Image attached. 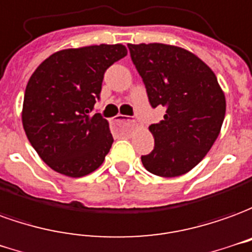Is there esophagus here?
I'll list each match as a JSON object with an SVG mask.
<instances>
[{"label": "esophagus", "instance_id": "obj_1", "mask_svg": "<svg viewBox=\"0 0 252 252\" xmlns=\"http://www.w3.org/2000/svg\"><path fill=\"white\" fill-rule=\"evenodd\" d=\"M129 123L130 126H133L135 123V119H130V118L125 117V115H117L114 119V123Z\"/></svg>", "mask_w": 252, "mask_h": 252}]
</instances>
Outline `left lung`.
<instances>
[{
    "label": "left lung",
    "instance_id": "1",
    "mask_svg": "<svg viewBox=\"0 0 252 252\" xmlns=\"http://www.w3.org/2000/svg\"><path fill=\"white\" fill-rule=\"evenodd\" d=\"M153 108L165 107L149 126L155 148L141 161L151 174L189 172L210 151L225 117V96L213 70L190 51L163 43L127 44Z\"/></svg>",
    "mask_w": 252,
    "mask_h": 252
}]
</instances>
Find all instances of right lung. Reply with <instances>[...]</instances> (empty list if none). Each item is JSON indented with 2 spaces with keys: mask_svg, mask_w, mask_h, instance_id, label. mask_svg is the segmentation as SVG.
<instances>
[{
  "mask_svg": "<svg viewBox=\"0 0 252 252\" xmlns=\"http://www.w3.org/2000/svg\"><path fill=\"white\" fill-rule=\"evenodd\" d=\"M126 55L123 44L61 50L32 73L24 94L23 127L50 168L81 178L103 164L114 138L108 122L92 111L106 70Z\"/></svg>",
  "mask_w": 252,
  "mask_h": 252,
  "instance_id": "add662e5",
  "label": "right lung"
}]
</instances>
